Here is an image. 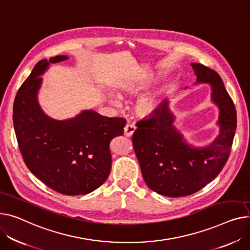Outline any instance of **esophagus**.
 I'll use <instances>...</instances> for the list:
<instances>
[{
    "mask_svg": "<svg viewBox=\"0 0 250 250\" xmlns=\"http://www.w3.org/2000/svg\"><path fill=\"white\" fill-rule=\"evenodd\" d=\"M137 127L135 125L132 124H127L125 126V129H124V132H125V136L126 137H131L132 135H134V132L136 131Z\"/></svg>",
    "mask_w": 250,
    "mask_h": 250,
    "instance_id": "34e87169",
    "label": "esophagus"
}]
</instances>
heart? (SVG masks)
I'll list each match as a JSON object with an SVG mask.
<instances>
[{
    "mask_svg": "<svg viewBox=\"0 0 250 250\" xmlns=\"http://www.w3.org/2000/svg\"><path fill=\"white\" fill-rule=\"evenodd\" d=\"M139 90H140V88L137 86L125 87V91L129 94H135ZM154 108H155V103H154V101H152V99H145V101L141 102L138 105V109H139L140 113H142V114L151 113Z\"/></svg>",
    "mask_w": 250,
    "mask_h": 250,
    "instance_id": "obj_1",
    "label": "heart"
}]
</instances>
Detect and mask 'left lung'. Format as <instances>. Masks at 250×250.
Listing matches in <instances>:
<instances>
[{
    "mask_svg": "<svg viewBox=\"0 0 250 250\" xmlns=\"http://www.w3.org/2000/svg\"><path fill=\"white\" fill-rule=\"evenodd\" d=\"M198 82L212 86V99L220 107V135L210 146H190L173 126L174 116L163 102L146 119L139 121L132 146L149 189L168 197L196 193L219 175L231 153L237 115L235 105L219 74L192 63Z\"/></svg>",
    "mask_w": 250,
    "mask_h": 250,
    "instance_id": "8db88e82",
    "label": "left lung"
}]
</instances>
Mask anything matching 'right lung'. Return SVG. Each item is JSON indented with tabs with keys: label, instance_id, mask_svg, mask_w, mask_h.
I'll use <instances>...</instances> for the list:
<instances>
[{
	"label": "right lung",
	"instance_id": "obj_1",
	"mask_svg": "<svg viewBox=\"0 0 250 250\" xmlns=\"http://www.w3.org/2000/svg\"><path fill=\"white\" fill-rule=\"evenodd\" d=\"M67 56L39 61L16 94L13 123L27 168L54 191L84 195L102 186L111 169L109 143L124 134L126 121L85 110L68 121L51 120L37 103L41 75L50 63Z\"/></svg>",
	"mask_w": 250,
	"mask_h": 250
}]
</instances>
